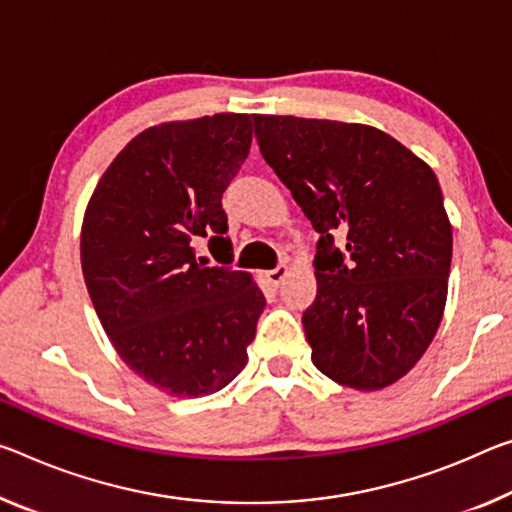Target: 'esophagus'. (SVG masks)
Listing matches in <instances>:
<instances>
[{
  "mask_svg": "<svg viewBox=\"0 0 512 512\" xmlns=\"http://www.w3.org/2000/svg\"><path fill=\"white\" fill-rule=\"evenodd\" d=\"M287 273H289L287 266H285V264H280V266H275L273 271H266V280H269L273 287H280V285H282V280L287 278Z\"/></svg>",
  "mask_w": 512,
  "mask_h": 512,
  "instance_id": "obj_1",
  "label": "esophagus"
}]
</instances>
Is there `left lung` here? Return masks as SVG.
I'll use <instances>...</instances> for the list:
<instances>
[{
    "mask_svg": "<svg viewBox=\"0 0 512 512\" xmlns=\"http://www.w3.org/2000/svg\"><path fill=\"white\" fill-rule=\"evenodd\" d=\"M253 125L321 234L303 314L314 367L360 392L396 383L431 346L449 291L453 234L433 168L371 125L262 113Z\"/></svg>",
    "mask_w": 512,
    "mask_h": 512,
    "instance_id": "1",
    "label": "left lung"
}]
</instances>
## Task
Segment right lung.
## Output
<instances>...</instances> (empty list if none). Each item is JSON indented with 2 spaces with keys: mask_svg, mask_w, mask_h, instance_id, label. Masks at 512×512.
Returning <instances> with one entry per match:
<instances>
[{
  "mask_svg": "<svg viewBox=\"0 0 512 512\" xmlns=\"http://www.w3.org/2000/svg\"><path fill=\"white\" fill-rule=\"evenodd\" d=\"M248 113L173 120L134 136L97 182L81 223V271L116 353L177 399L230 385L266 300L232 271L221 198L248 157ZM209 238L207 267L192 243Z\"/></svg>",
  "mask_w": 512,
  "mask_h": 512,
  "instance_id": "right-lung-1",
  "label": "right lung"
}]
</instances>
